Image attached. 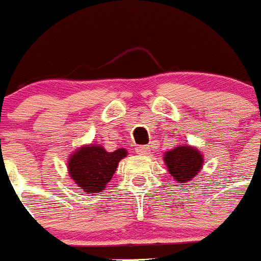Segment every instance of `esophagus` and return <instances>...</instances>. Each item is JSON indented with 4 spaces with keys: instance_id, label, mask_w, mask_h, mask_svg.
Returning a JSON list of instances; mask_svg holds the SVG:
<instances>
[{
    "instance_id": "1",
    "label": "esophagus",
    "mask_w": 261,
    "mask_h": 261,
    "mask_svg": "<svg viewBox=\"0 0 261 261\" xmlns=\"http://www.w3.org/2000/svg\"><path fill=\"white\" fill-rule=\"evenodd\" d=\"M136 153H137V154H148L149 146H146V145L137 146V148H136Z\"/></svg>"
}]
</instances>
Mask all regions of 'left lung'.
Wrapping results in <instances>:
<instances>
[{"label":"left lung","mask_w":261,"mask_h":261,"mask_svg":"<svg viewBox=\"0 0 261 261\" xmlns=\"http://www.w3.org/2000/svg\"><path fill=\"white\" fill-rule=\"evenodd\" d=\"M164 162L168 171L179 188L193 181L203 168V154L191 145H178L164 153Z\"/></svg>","instance_id":"obj_1"}]
</instances>
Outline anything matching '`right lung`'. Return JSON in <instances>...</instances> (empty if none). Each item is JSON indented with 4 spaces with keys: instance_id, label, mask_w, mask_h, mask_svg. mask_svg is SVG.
Returning <instances> with one entry per match:
<instances>
[{
    "instance_id": "add662e5",
    "label": "right lung",
    "mask_w": 261,
    "mask_h": 261,
    "mask_svg": "<svg viewBox=\"0 0 261 261\" xmlns=\"http://www.w3.org/2000/svg\"><path fill=\"white\" fill-rule=\"evenodd\" d=\"M126 155L128 152L124 148L107 152L97 144L82 145L68 157V175L87 194L101 193L112 179L119 162Z\"/></svg>"
}]
</instances>
